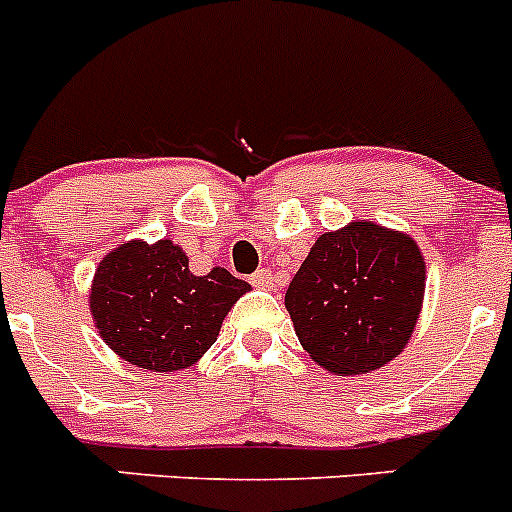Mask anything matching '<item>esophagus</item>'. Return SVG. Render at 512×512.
Wrapping results in <instances>:
<instances>
[{"label": "esophagus", "instance_id": "obj_1", "mask_svg": "<svg viewBox=\"0 0 512 512\" xmlns=\"http://www.w3.org/2000/svg\"><path fill=\"white\" fill-rule=\"evenodd\" d=\"M251 284L256 286V289H271V286H274V276H271V271L261 269L251 276Z\"/></svg>", "mask_w": 512, "mask_h": 512}]
</instances>
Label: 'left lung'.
Masks as SVG:
<instances>
[{"instance_id": "8db88e82", "label": "left lung", "mask_w": 512, "mask_h": 512, "mask_svg": "<svg viewBox=\"0 0 512 512\" xmlns=\"http://www.w3.org/2000/svg\"><path fill=\"white\" fill-rule=\"evenodd\" d=\"M425 296V259L410 236L372 221L321 233L286 289L296 337L334 374H364L410 342Z\"/></svg>"}]
</instances>
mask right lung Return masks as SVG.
<instances>
[{
    "label": "right lung",
    "instance_id": "right-lung-1",
    "mask_svg": "<svg viewBox=\"0 0 512 512\" xmlns=\"http://www.w3.org/2000/svg\"><path fill=\"white\" fill-rule=\"evenodd\" d=\"M251 286L216 266L206 276L188 269L173 241H130L97 266L90 311L115 354L150 372H178L216 342L228 309Z\"/></svg>",
    "mask_w": 512,
    "mask_h": 512
}]
</instances>
